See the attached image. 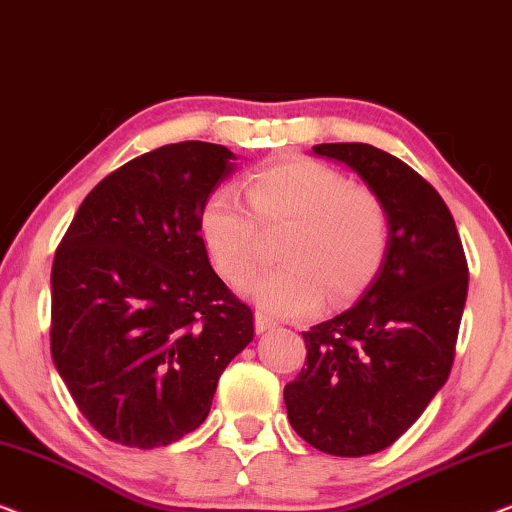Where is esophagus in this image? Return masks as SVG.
<instances>
[{"label":"esophagus","instance_id":"34e87169","mask_svg":"<svg viewBox=\"0 0 512 512\" xmlns=\"http://www.w3.org/2000/svg\"><path fill=\"white\" fill-rule=\"evenodd\" d=\"M272 328H277V321L270 319L268 314L256 312V333H268Z\"/></svg>","mask_w":512,"mask_h":512}]
</instances>
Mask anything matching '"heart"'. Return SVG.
I'll return each instance as SVG.
<instances>
[{"mask_svg":"<svg viewBox=\"0 0 512 512\" xmlns=\"http://www.w3.org/2000/svg\"><path fill=\"white\" fill-rule=\"evenodd\" d=\"M247 202L230 186L209 195L200 237L214 268L240 282L263 251V230L286 228L279 265L242 282L240 291L272 317H305L345 305L373 284L389 249V212L380 193L352 184L331 165L282 160L251 172Z\"/></svg>","mask_w":512,"mask_h":512,"instance_id":"1","label":"heart"}]
</instances>
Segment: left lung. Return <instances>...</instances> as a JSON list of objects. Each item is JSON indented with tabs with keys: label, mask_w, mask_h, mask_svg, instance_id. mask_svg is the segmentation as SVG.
<instances>
[{
	"label": "left lung",
	"mask_w": 512,
	"mask_h": 512,
	"mask_svg": "<svg viewBox=\"0 0 512 512\" xmlns=\"http://www.w3.org/2000/svg\"><path fill=\"white\" fill-rule=\"evenodd\" d=\"M380 193L389 249L359 303L303 333L305 368L284 387L293 431L335 457L396 443L447 382L468 293L450 209L429 181L370 144H317Z\"/></svg>",
	"instance_id": "8db88e82"
}]
</instances>
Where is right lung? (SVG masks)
Segmentation results:
<instances>
[{"instance_id":"obj_1","label":"right lung","mask_w":512,"mask_h":512,"mask_svg":"<svg viewBox=\"0 0 512 512\" xmlns=\"http://www.w3.org/2000/svg\"><path fill=\"white\" fill-rule=\"evenodd\" d=\"M235 153L153 149L81 202L51 270V354L76 408L111 443H177L254 340V312L212 270L200 212Z\"/></svg>"}]
</instances>
